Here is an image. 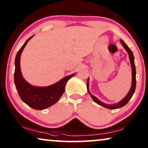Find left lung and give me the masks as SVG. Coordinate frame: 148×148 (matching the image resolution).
I'll list each match as a JSON object with an SVG mask.
<instances>
[{
  "mask_svg": "<svg viewBox=\"0 0 148 148\" xmlns=\"http://www.w3.org/2000/svg\"><path fill=\"white\" fill-rule=\"evenodd\" d=\"M121 44L123 46V47L125 48V49L127 50V52H128L129 56V60H130L131 62V69H132V86H131V90L129 91V92L128 93V94L127 95V96L123 99V100H121V102H119V103L115 104H112V105H108L104 104L98 100V98H96L94 96H93L92 94H90V91H89V79H88V83H87V87H88V91L89 92V94H90L91 97L93 99V100L95 102L98 104L100 106H102L105 107V108H108V109H116V108H121V107L124 106L125 105H126L127 103L129 102V101L130 100V99L132 98L133 94H134L135 90V87H136V70H135V62H134V56H133V54L132 51H131L130 48H129L126 44L125 43L124 41L123 40H121Z\"/></svg>",
  "mask_w": 148,
  "mask_h": 148,
  "instance_id": "obj_1",
  "label": "left lung"
}]
</instances>
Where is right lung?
Returning a JSON list of instances; mask_svg holds the SVG:
<instances>
[{
    "instance_id": "add662e5",
    "label": "right lung",
    "mask_w": 148,
    "mask_h": 148,
    "mask_svg": "<svg viewBox=\"0 0 148 148\" xmlns=\"http://www.w3.org/2000/svg\"><path fill=\"white\" fill-rule=\"evenodd\" d=\"M29 38L18 51L15 57V70L14 80L18 94L23 102L36 110H43L51 106L59 100L64 92V87L67 81L75 74L66 76L59 82L52 86L40 88L32 86L24 79L20 69V58L21 52L26 44L31 38Z\"/></svg>"
}]
</instances>
